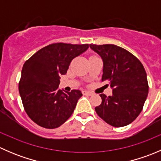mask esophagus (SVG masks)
<instances>
[{
	"label": "esophagus",
	"mask_w": 161,
	"mask_h": 161,
	"mask_svg": "<svg viewBox=\"0 0 161 161\" xmlns=\"http://www.w3.org/2000/svg\"><path fill=\"white\" fill-rule=\"evenodd\" d=\"M83 94L84 95H87V96H92L93 93H92V92H90V91L85 90V91H83Z\"/></svg>",
	"instance_id": "obj_1"
}]
</instances>
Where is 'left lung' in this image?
Instances as JSON below:
<instances>
[{"label": "left lung", "instance_id": "8db88e82", "mask_svg": "<svg viewBox=\"0 0 161 161\" xmlns=\"http://www.w3.org/2000/svg\"><path fill=\"white\" fill-rule=\"evenodd\" d=\"M103 62L102 81L113 89V94H100L101 104L96 107L99 117L114 127L132 122L142 111L148 95L147 73L132 53L114 44H90Z\"/></svg>", "mask_w": 161, "mask_h": 161}]
</instances>
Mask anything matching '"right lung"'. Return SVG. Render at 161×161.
I'll use <instances>...</instances> for the list:
<instances>
[{"label": "right lung", "instance_id": "1", "mask_svg": "<svg viewBox=\"0 0 161 161\" xmlns=\"http://www.w3.org/2000/svg\"><path fill=\"white\" fill-rule=\"evenodd\" d=\"M88 48L89 44L52 43L25 61L19 90L24 109L36 124L56 129L72 114L82 94L80 90H60V76L67 73L72 59Z\"/></svg>", "mask_w": 161, "mask_h": 161}]
</instances>
